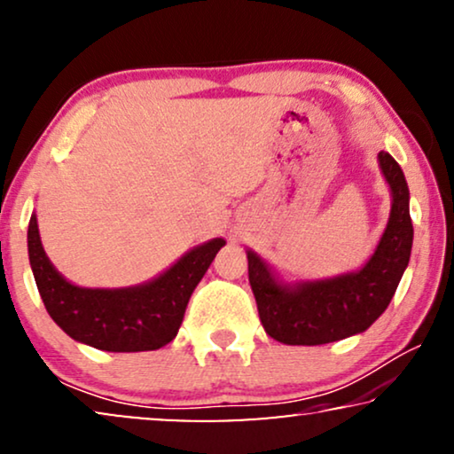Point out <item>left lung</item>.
<instances>
[{
  "mask_svg": "<svg viewBox=\"0 0 454 454\" xmlns=\"http://www.w3.org/2000/svg\"><path fill=\"white\" fill-rule=\"evenodd\" d=\"M378 165L393 202L387 229L359 270L289 283L256 252L246 250L247 277L260 322L278 343H334L368 331L388 308L411 256L413 225L409 216V188L399 163L380 151Z\"/></svg>",
  "mask_w": 454,
  "mask_h": 454,
  "instance_id": "1",
  "label": "left lung"
}]
</instances>
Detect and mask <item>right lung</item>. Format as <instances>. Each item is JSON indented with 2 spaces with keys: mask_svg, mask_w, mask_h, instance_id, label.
I'll return each instance as SVG.
<instances>
[{
  "mask_svg": "<svg viewBox=\"0 0 454 454\" xmlns=\"http://www.w3.org/2000/svg\"><path fill=\"white\" fill-rule=\"evenodd\" d=\"M223 246V238L204 241L146 283L92 289L59 275L43 250L35 213L28 223L30 269L49 316L78 343L114 353L154 351L171 343L196 285Z\"/></svg>",
  "mask_w": 454,
  "mask_h": 454,
  "instance_id": "right-lung-1",
  "label": "right lung"
}]
</instances>
